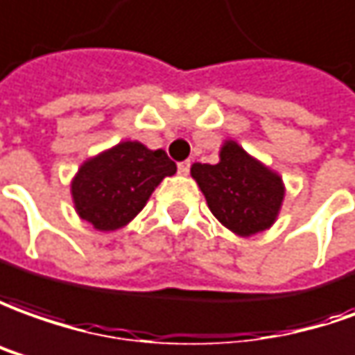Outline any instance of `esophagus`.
<instances>
[{
  "label": "esophagus",
  "mask_w": 355,
  "mask_h": 355,
  "mask_svg": "<svg viewBox=\"0 0 355 355\" xmlns=\"http://www.w3.org/2000/svg\"><path fill=\"white\" fill-rule=\"evenodd\" d=\"M189 168H191V162H189V160H183V162L178 164V172L182 173V175H187V173H189Z\"/></svg>",
  "instance_id": "34e87169"
}]
</instances>
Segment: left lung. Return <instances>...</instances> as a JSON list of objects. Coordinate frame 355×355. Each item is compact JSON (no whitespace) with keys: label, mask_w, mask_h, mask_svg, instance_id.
<instances>
[{"label":"left lung","mask_w":355,"mask_h":355,"mask_svg":"<svg viewBox=\"0 0 355 355\" xmlns=\"http://www.w3.org/2000/svg\"><path fill=\"white\" fill-rule=\"evenodd\" d=\"M210 212L239 238L268 230L284 201L282 178L245 153L236 141H224L218 164H193Z\"/></svg>","instance_id":"1"}]
</instances>
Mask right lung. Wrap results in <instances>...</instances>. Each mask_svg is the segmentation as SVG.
I'll return each mask as SVG.
<instances>
[{
    "label": "right lung",
    "instance_id": "1",
    "mask_svg": "<svg viewBox=\"0 0 355 355\" xmlns=\"http://www.w3.org/2000/svg\"><path fill=\"white\" fill-rule=\"evenodd\" d=\"M175 170L162 148L123 141L80 164L71 182L73 205L94 230L114 232L135 218L158 183Z\"/></svg>",
    "mask_w": 355,
    "mask_h": 355
}]
</instances>
